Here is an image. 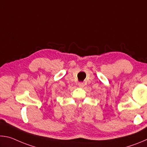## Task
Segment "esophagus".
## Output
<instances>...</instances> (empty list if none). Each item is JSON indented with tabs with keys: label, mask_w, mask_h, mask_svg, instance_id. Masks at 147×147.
I'll return each instance as SVG.
<instances>
[{
	"label": "esophagus",
	"mask_w": 147,
	"mask_h": 147,
	"mask_svg": "<svg viewBox=\"0 0 147 147\" xmlns=\"http://www.w3.org/2000/svg\"><path fill=\"white\" fill-rule=\"evenodd\" d=\"M78 86H79V87H80V88H83V87L84 86V82H80L78 84Z\"/></svg>",
	"instance_id": "obj_1"
}]
</instances>
